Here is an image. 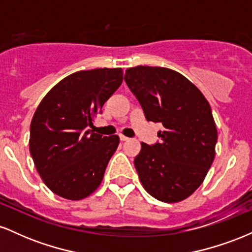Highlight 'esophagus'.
Segmentation results:
<instances>
[{
    "mask_svg": "<svg viewBox=\"0 0 252 252\" xmlns=\"http://www.w3.org/2000/svg\"><path fill=\"white\" fill-rule=\"evenodd\" d=\"M120 138H121V141H128L129 140V137H126V136H124V135H120Z\"/></svg>",
    "mask_w": 252,
    "mask_h": 252,
    "instance_id": "obj_1",
    "label": "esophagus"
}]
</instances>
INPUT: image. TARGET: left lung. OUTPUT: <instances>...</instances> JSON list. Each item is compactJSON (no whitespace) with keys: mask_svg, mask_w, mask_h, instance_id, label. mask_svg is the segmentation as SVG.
Returning a JSON list of instances; mask_svg holds the SVG:
<instances>
[{"mask_svg":"<svg viewBox=\"0 0 252 252\" xmlns=\"http://www.w3.org/2000/svg\"><path fill=\"white\" fill-rule=\"evenodd\" d=\"M124 80L142 106L147 121L161 123L160 142L141 143L134 164L141 184L163 202L189 198L215 160L217 128L206 98L179 72L136 66Z\"/></svg>","mask_w":252,"mask_h":252,"instance_id":"left-lung-1","label":"left lung"}]
</instances>
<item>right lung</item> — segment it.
<instances>
[{
	"mask_svg": "<svg viewBox=\"0 0 252 252\" xmlns=\"http://www.w3.org/2000/svg\"><path fill=\"white\" fill-rule=\"evenodd\" d=\"M123 82L122 68L78 71L43 97L31 123L30 152L52 192L80 200L98 189L120 137L86 130Z\"/></svg>",
	"mask_w": 252,
	"mask_h": 252,
	"instance_id": "1",
	"label": "right lung"
}]
</instances>
